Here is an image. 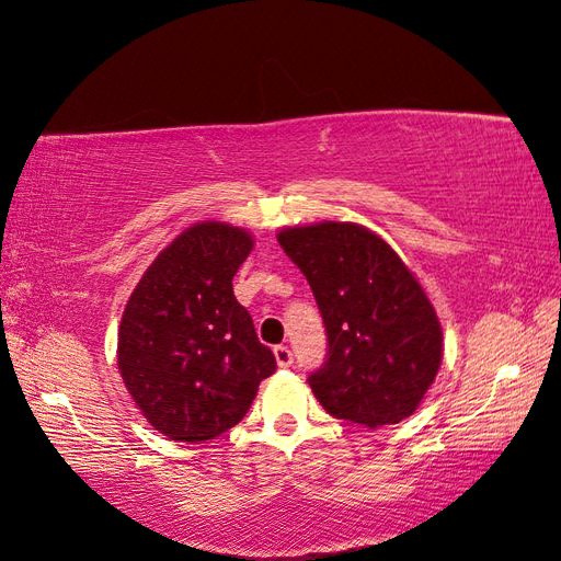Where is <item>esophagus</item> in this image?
Here are the masks:
<instances>
[{
  "label": "esophagus",
  "instance_id": "34e87169",
  "mask_svg": "<svg viewBox=\"0 0 561 561\" xmlns=\"http://www.w3.org/2000/svg\"><path fill=\"white\" fill-rule=\"evenodd\" d=\"M275 360L279 367H291L294 353L289 351V346H275Z\"/></svg>",
  "mask_w": 561,
  "mask_h": 561
}]
</instances>
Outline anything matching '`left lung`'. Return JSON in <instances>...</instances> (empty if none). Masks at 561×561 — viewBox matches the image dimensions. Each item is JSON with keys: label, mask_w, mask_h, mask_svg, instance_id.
<instances>
[{"label": "left lung", "mask_w": 561, "mask_h": 561, "mask_svg": "<svg viewBox=\"0 0 561 561\" xmlns=\"http://www.w3.org/2000/svg\"><path fill=\"white\" fill-rule=\"evenodd\" d=\"M277 239L324 320L327 363L308 377L320 405L369 428L410 417L440 369L443 329L403 257L355 222L284 227Z\"/></svg>", "instance_id": "obj_1"}]
</instances>
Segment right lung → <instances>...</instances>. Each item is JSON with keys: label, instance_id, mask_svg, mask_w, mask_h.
<instances>
[{"label": "right lung", "instance_id": "add662e5", "mask_svg": "<svg viewBox=\"0 0 561 561\" xmlns=\"http://www.w3.org/2000/svg\"><path fill=\"white\" fill-rule=\"evenodd\" d=\"M251 251L253 237L241 227L218 220L186 227L156 255L123 310V383L144 420L170 440L225 434L277 369L232 291Z\"/></svg>", "mask_w": 561, "mask_h": 561}]
</instances>
